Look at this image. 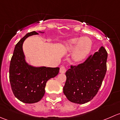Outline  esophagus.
<instances>
[{
	"label": "esophagus",
	"mask_w": 120,
	"mask_h": 120,
	"mask_svg": "<svg viewBox=\"0 0 120 120\" xmlns=\"http://www.w3.org/2000/svg\"><path fill=\"white\" fill-rule=\"evenodd\" d=\"M66 71H67V68H66V67H65V66H62L60 67V73H65V72H66Z\"/></svg>",
	"instance_id": "34e87169"
}]
</instances>
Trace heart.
<instances>
[{"label":"heart","mask_w":120,"mask_h":120,"mask_svg":"<svg viewBox=\"0 0 120 120\" xmlns=\"http://www.w3.org/2000/svg\"><path fill=\"white\" fill-rule=\"evenodd\" d=\"M92 41L89 37L75 38L64 42V46L69 50L74 49L72 57L76 61H80L90 53L92 48Z\"/></svg>","instance_id":"1"}]
</instances>
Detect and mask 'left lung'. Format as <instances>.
I'll return each mask as SVG.
<instances>
[{"instance_id":"1","label":"left lung","mask_w":120,"mask_h":120,"mask_svg":"<svg viewBox=\"0 0 120 120\" xmlns=\"http://www.w3.org/2000/svg\"><path fill=\"white\" fill-rule=\"evenodd\" d=\"M107 59V51L101 46L82 63L71 65L66 72L67 79L63 87V93L68 100L84 104L96 96L106 75Z\"/></svg>"}]
</instances>
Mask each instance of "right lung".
Masks as SVG:
<instances>
[{
  "label": "right lung",
  "instance_id": "1",
  "mask_svg": "<svg viewBox=\"0 0 120 120\" xmlns=\"http://www.w3.org/2000/svg\"><path fill=\"white\" fill-rule=\"evenodd\" d=\"M35 31L26 34L14 48L10 61L9 79L14 96L25 103H34L41 100L45 93L46 83L59 74V67H34L25 60L22 44L30 36L37 35Z\"/></svg>",
  "mask_w": 120,
  "mask_h": 120
}]
</instances>
